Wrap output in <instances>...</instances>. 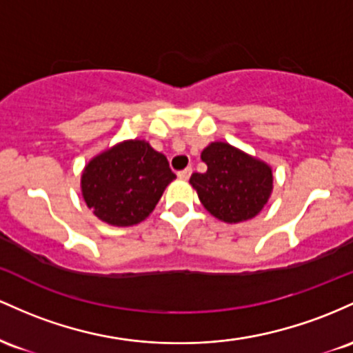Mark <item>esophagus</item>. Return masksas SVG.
Returning a JSON list of instances; mask_svg holds the SVG:
<instances>
[{
  "mask_svg": "<svg viewBox=\"0 0 353 353\" xmlns=\"http://www.w3.org/2000/svg\"><path fill=\"white\" fill-rule=\"evenodd\" d=\"M192 166H188V168L181 170V172H178V178H181V180H188L190 175H192Z\"/></svg>",
  "mask_w": 353,
  "mask_h": 353,
  "instance_id": "34e87169",
  "label": "esophagus"
}]
</instances>
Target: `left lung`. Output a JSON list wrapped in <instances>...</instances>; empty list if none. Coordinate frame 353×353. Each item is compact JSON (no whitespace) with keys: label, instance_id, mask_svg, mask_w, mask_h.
Masks as SVG:
<instances>
[{"label":"left lung","instance_id":"8db88e82","mask_svg":"<svg viewBox=\"0 0 353 353\" xmlns=\"http://www.w3.org/2000/svg\"><path fill=\"white\" fill-rule=\"evenodd\" d=\"M207 172L193 173L190 183L201 205L225 223H241L259 215L273 190L272 166L225 141L201 152Z\"/></svg>","mask_w":353,"mask_h":353}]
</instances>
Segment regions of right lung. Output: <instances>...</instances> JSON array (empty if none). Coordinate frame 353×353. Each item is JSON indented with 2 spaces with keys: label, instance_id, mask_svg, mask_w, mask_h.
Here are the masks:
<instances>
[{
  "label": "right lung",
  "instance_id": "1",
  "mask_svg": "<svg viewBox=\"0 0 353 353\" xmlns=\"http://www.w3.org/2000/svg\"><path fill=\"white\" fill-rule=\"evenodd\" d=\"M176 175L145 140H125L98 153L81 173V195L105 223L132 227L157 207Z\"/></svg>",
  "mask_w": 353,
  "mask_h": 353
}]
</instances>
